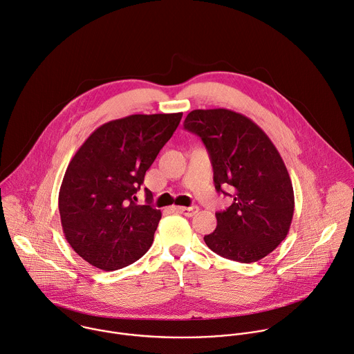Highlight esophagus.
I'll list each match as a JSON object with an SVG mask.
<instances>
[{
	"label": "esophagus",
	"mask_w": 354,
	"mask_h": 354,
	"mask_svg": "<svg viewBox=\"0 0 354 354\" xmlns=\"http://www.w3.org/2000/svg\"><path fill=\"white\" fill-rule=\"evenodd\" d=\"M176 209V212H178V214H181V215H185V216H188V218H191V216H194L195 214H198V206H189V207H185V206H176L174 207Z\"/></svg>",
	"instance_id": "obj_1"
}]
</instances>
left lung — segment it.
<instances>
[{"mask_svg": "<svg viewBox=\"0 0 354 354\" xmlns=\"http://www.w3.org/2000/svg\"><path fill=\"white\" fill-rule=\"evenodd\" d=\"M184 128L206 147L216 191H235L233 203L216 212L206 245L232 261L262 259L286 239L295 212L292 180L277 149L252 120L227 109L192 110Z\"/></svg>", "mask_w": 354, "mask_h": 354, "instance_id": "obj_1", "label": "left lung"}]
</instances>
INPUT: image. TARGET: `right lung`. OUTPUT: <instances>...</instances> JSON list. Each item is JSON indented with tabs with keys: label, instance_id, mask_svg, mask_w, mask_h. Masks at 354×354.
Masks as SVG:
<instances>
[{
	"label": "right lung",
	"instance_id": "add662e5",
	"mask_svg": "<svg viewBox=\"0 0 354 354\" xmlns=\"http://www.w3.org/2000/svg\"><path fill=\"white\" fill-rule=\"evenodd\" d=\"M183 113L133 114L95 129L69 162L58 195L66 241L91 265L117 270L153 243L162 212L138 205L136 192Z\"/></svg>",
	"mask_w": 354,
	"mask_h": 354
}]
</instances>
